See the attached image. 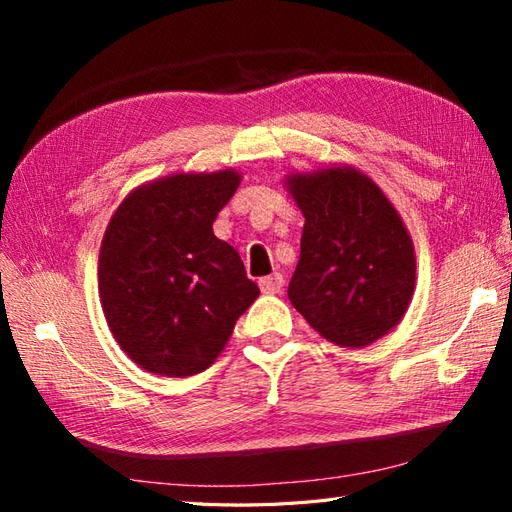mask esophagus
Instances as JSON below:
<instances>
[{"instance_id": "esophagus-1", "label": "esophagus", "mask_w": 512, "mask_h": 512, "mask_svg": "<svg viewBox=\"0 0 512 512\" xmlns=\"http://www.w3.org/2000/svg\"><path fill=\"white\" fill-rule=\"evenodd\" d=\"M259 288H262V292H266V295H279V292L284 290V275L275 273L259 279Z\"/></svg>"}]
</instances>
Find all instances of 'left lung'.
Wrapping results in <instances>:
<instances>
[{"label":"left lung","mask_w":512,"mask_h":512,"mask_svg":"<svg viewBox=\"0 0 512 512\" xmlns=\"http://www.w3.org/2000/svg\"><path fill=\"white\" fill-rule=\"evenodd\" d=\"M286 184L306 217L292 306L336 345L378 341L405 317L416 288L413 242L394 204L345 165L292 173Z\"/></svg>","instance_id":"8db88e82"}]
</instances>
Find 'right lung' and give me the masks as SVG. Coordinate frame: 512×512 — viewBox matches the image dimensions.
I'll use <instances>...</instances> for the list:
<instances>
[{
	"mask_svg": "<svg viewBox=\"0 0 512 512\" xmlns=\"http://www.w3.org/2000/svg\"><path fill=\"white\" fill-rule=\"evenodd\" d=\"M242 176L176 173L134 189L112 215L99 255L107 325L136 365L193 376L213 365L259 297L237 250L213 222Z\"/></svg>",
	"mask_w": 512,
	"mask_h": 512,
	"instance_id": "1",
	"label": "right lung"
}]
</instances>
